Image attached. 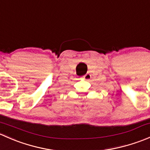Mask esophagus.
<instances>
[{"label":"esophagus","instance_id":"obj_1","mask_svg":"<svg viewBox=\"0 0 150 150\" xmlns=\"http://www.w3.org/2000/svg\"><path fill=\"white\" fill-rule=\"evenodd\" d=\"M91 78V75L89 73L86 74V75L83 76V79L85 80V81H89Z\"/></svg>","mask_w":150,"mask_h":150}]
</instances>
